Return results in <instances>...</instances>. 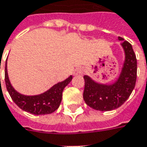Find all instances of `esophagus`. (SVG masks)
Returning a JSON list of instances; mask_svg holds the SVG:
<instances>
[{
  "label": "esophagus",
  "mask_w": 147,
  "mask_h": 147,
  "mask_svg": "<svg viewBox=\"0 0 147 147\" xmlns=\"http://www.w3.org/2000/svg\"><path fill=\"white\" fill-rule=\"evenodd\" d=\"M82 73H83V69L80 68V67H77V68H76L75 70H74L73 74L75 75V76L81 75Z\"/></svg>",
  "instance_id": "esophagus-1"
}]
</instances>
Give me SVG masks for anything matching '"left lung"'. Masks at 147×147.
<instances>
[{
    "instance_id": "obj_1",
    "label": "left lung",
    "mask_w": 147,
    "mask_h": 147,
    "mask_svg": "<svg viewBox=\"0 0 147 147\" xmlns=\"http://www.w3.org/2000/svg\"><path fill=\"white\" fill-rule=\"evenodd\" d=\"M122 46L125 53L124 67L118 80L111 85L94 82L88 76H84L83 98L91 108L107 111L119 107L129 98L134 90L137 80V58L131 44L123 38Z\"/></svg>"
}]
</instances>
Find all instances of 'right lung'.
Instances as JSON below:
<instances>
[{
    "mask_svg": "<svg viewBox=\"0 0 147 147\" xmlns=\"http://www.w3.org/2000/svg\"><path fill=\"white\" fill-rule=\"evenodd\" d=\"M71 80L72 76H71L63 82L56 84L43 94L36 96H25L18 94L16 90H14L9 80L6 65L5 69V85L12 100L19 108L34 115L51 114L55 111L61 103L64 88Z\"/></svg>",
    "mask_w": 147,
    "mask_h": 147,
    "instance_id": "1",
    "label": "right lung"
}]
</instances>
